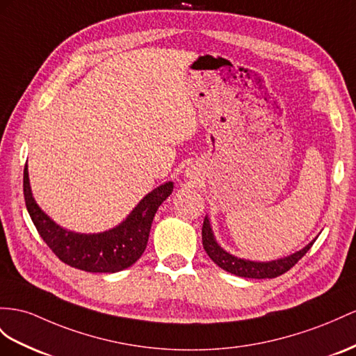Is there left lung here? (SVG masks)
Here are the masks:
<instances>
[{
  "label": "left lung",
  "instance_id": "obj_1",
  "mask_svg": "<svg viewBox=\"0 0 356 356\" xmlns=\"http://www.w3.org/2000/svg\"><path fill=\"white\" fill-rule=\"evenodd\" d=\"M202 238H203V247H204V251L207 252V256L211 257L221 269L234 273V275L238 277L257 278V280L277 278L282 275V273L293 268L316 242V239L312 241L307 247H304L302 250H299L287 257L277 259L272 261H251V260H245V259L232 256L230 252H227L220 247V245H218L212 232L211 221H209L207 216L204 218V222H203Z\"/></svg>",
  "mask_w": 356,
  "mask_h": 356
}]
</instances>
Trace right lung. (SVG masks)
<instances>
[{
    "mask_svg": "<svg viewBox=\"0 0 356 356\" xmlns=\"http://www.w3.org/2000/svg\"><path fill=\"white\" fill-rule=\"evenodd\" d=\"M172 193V181H167L145 195L114 229L84 234L63 229L44 213L31 193L29 167L24 168V197L26 211L40 238L66 265L86 272L114 273L132 266L147 247L152 222L158 207Z\"/></svg>",
    "mask_w": 356,
    "mask_h": 356,
    "instance_id": "add662e5",
    "label": "right lung"
}]
</instances>
